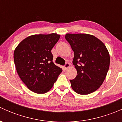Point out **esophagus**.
Listing matches in <instances>:
<instances>
[{"label": "esophagus", "mask_w": 122, "mask_h": 122, "mask_svg": "<svg viewBox=\"0 0 122 122\" xmlns=\"http://www.w3.org/2000/svg\"><path fill=\"white\" fill-rule=\"evenodd\" d=\"M70 63H68V62H67V63H66V65H65L64 68H65V69H67L68 68H69V67H70Z\"/></svg>", "instance_id": "34e87169"}]
</instances>
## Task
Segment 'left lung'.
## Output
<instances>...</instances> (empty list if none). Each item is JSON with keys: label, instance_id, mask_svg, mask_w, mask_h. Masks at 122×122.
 Instances as JSON below:
<instances>
[{"label": "left lung", "instance_id": "left-lung-1", "mask_svg": "<svg viewBox=\"0 0 122 122\" xmlns=\"http://www.w3.org/2000/svg\"><path fill=\"white\" fill-rule=\"evenodd\" d=\"M66 40L74 51L72 63L77 71L70 80L72 90L86 95L95 92L103 84L110 66V55L103 42L87 34H67Z\"/></svg>", "mask_w": 122, "mask_h": 122}]
</instances>
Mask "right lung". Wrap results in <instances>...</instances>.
<instances>
[{
	"mask_svg": "<svg viewBox=\"0 0 122 122\" xmlns=\"http://www.w3.org/2000/svg\"><path fill=\"white\" fill-rule=\"evenodd\" d=\"M60 38L56 33L28 36L16 47L13 53L17 72L32 92L44 94L52 88L62 71L52 62L51 50Z\"/></svg>",
	"mask_w": 122,
	"mask_h": 122,
	"instance_id": "add662e5",
	"label": "right lung"
}]
</instances>
